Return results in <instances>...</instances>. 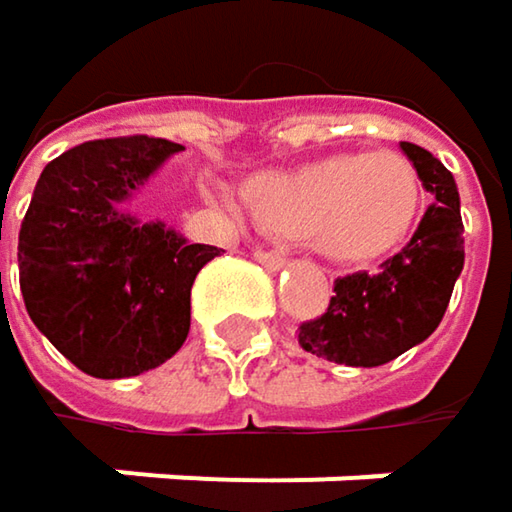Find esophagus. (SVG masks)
I'll use <instances>...</instances> for the list:
<instances>
[{"mask_svg":"<svg viewBox=\"0 0 512 512\" xmlns=\"http://www.w3.org/2000/svg\"><path fill=\"white\" fill-rule=\"evenodd\" d=\"M257 263H263L266 269H281L284 263H287V257L278 255V252H263V249H257L255 252Z\"/></svg>","mask_w":512,"mask_h":512,"instance_id":"esophagus-1","label":"esophagus"}]
</instances>
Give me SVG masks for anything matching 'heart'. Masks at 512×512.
Returning <instances> with one entry per match:
<instances>
[{"label":"heart","instance_id":"obj_1","mask_svg":"<svg viewBox=\"0 0 512 512\" xmlns=\"http://www.w3.org/2000/svg\"><path fill=\"white\" fill-rule=\"evenodd\" d=\"M257 228L302 237L338 263H370L397 252L415 231L424 186L400 154H332L252 180Z\"/></svg>","mask_w":512,"mask_h":512}]
</instances>
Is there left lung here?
<instances>
[{"mask_svg": "<svg viewBox=\"0 0 512 512\" xmlns=\"http://www.w3.org/2000/svg\"><path fill=\"white\" fill-rule=\"evenodd\" d=\"M400 148L436 201L412 240L376 272L335 281L326 314L299 326L305 353L350 367H379L427 341L448 311L465 263L457 180L430 151L412 142Z\"/></svg>", "mask_w": 512, "mask_h": 512, "instance_id": "1", "label": "left lung"}]
</instances>
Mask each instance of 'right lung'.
<instances>
[{
  "label": "right lung",
  "mask_w": 512,
  "mask_h": 512,
  "mask_svg": "<svg viewBox=\"0 0 512 512\" xmlns=\"http://www.w3.org/2000/svg\"><path fill=\"white\" fill-rule=\"evenodd\" d=\"M180 151L154 136L97 139L41 171L20 225V290L32 323L88 376L154 370L189 335L192 281L219 249L121 210Z\"/></svg>",
  "instance_id": "obj_1"
}]
</instances>
